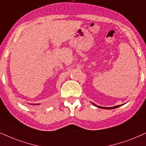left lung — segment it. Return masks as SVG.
I'll list each match as a JSON object with an SVG mask.
<instances>
[{
  "instance_id": "8db88e82",
  "label": "left lung",
  "mask_w": 146,
  "mask_h": 146,
  "mask_svg": "<svg viewBox=\"0 0 146 146\" xmlns=\"http://www.w3.org/2000/svg\"><path fill=\"white\" fill-rule=\"evenodd\" d=\"M92 105H93L94 106H95V107H96L100 108V109H116V108H117V107H121V106L123 105H121L114 106V107H101V106L96 105H95V104L93 103H92Z\"/></svg>"
}]
</instances>
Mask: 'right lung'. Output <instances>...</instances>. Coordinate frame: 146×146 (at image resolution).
Listing matches in <instances>:
<instances>
[{
    "label": "right lung",
    "mask_w": 146,
    "mask_h": 146,
    "mask_svg": "<svg viewBox=\"0 0 146 146\" xmlns=\"http://www.w3.org/2000/svg\"><path fill=\"white\" fill-rule=\"evenodd\" d=\"M31 105H35V104H31ZM39 105V104H36V105Z\"/></svg>",
    "instance_id": "right-lung-1"
}]
</instances>
